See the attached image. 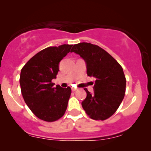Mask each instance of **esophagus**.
Listing matches in <instances>:
<instances>
[{
    "label": "esophagus",
    "mask_w": 151,
    "mask_h": 151,
    "mask_svg": "<svg viewBox=\"0 0 151 151\" xmlns=\"http://www.w3.org/2000/svg\"><path fill=\"white\" fill-rule=\"evenodd\" d=\"M71 90H72V91H76L78 90V89H77V88H76L72 87V88H71Z\"/></svg>",
    "instance_id": "1"
}]
</instances>
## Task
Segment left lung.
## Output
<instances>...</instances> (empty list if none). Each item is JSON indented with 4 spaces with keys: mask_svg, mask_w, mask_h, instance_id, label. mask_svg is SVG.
Returning a JSON list of instances; mask_svg holds the SVG:
<instances>
[{
    "mask_svg": "<svg viewBox=\"0 0 151 151\" xmlns=\"http://www.w3.org/2000/svg\"><path fill=\"white\" fill-rule=\"evenodd\" d=\"M71 52L79 54L86 63L87 75L96 79L94 93L86 92L82 108L90 118L105 120L114 114L124 98L126 78L122 66L98 45L87 42L74 45Z\"/></svg>",
    "mask_w": 151,
    "mask_h": 151,
    "instance_id": "1",
    "label": "left lung"
}]
</instances>
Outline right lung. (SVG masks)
Segmentation results:
<instances>
[{"instance_id": "right-lung-1", "label": "right lung", "mask_w": 151, "mask_h": 151, "mask_svg": "<svg viewBox=\"0 0 151 151\" xmlns=\"http://www.w3.org/2000/svg\"><path fill=\"white\" fill-rule=\"evenodd\" d=\"M73 45L49 47L34 55L23 67L20 84L24 100L32 113L45 122L61 118L67 110L71 88H53L59 63L70 51Z\"/></svg>"}]
</instances>
